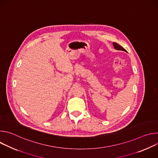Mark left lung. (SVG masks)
I'll return each instance as SVG.
<instances>
[{
    "instance_id": "obj_1",
    "label": "left lung",
    "mask_w": 158,
    "mask_h": 158,
    "mask_svg": "<svg viewBox=\"0 0 158 158\" xmlns=\"http://www.w3.org/2000/svg\"><path fill=\"white\" fill-rule=\"evenodd\" d=\"M112 44H113V46H114V49H116V50H119V51H125V52H126V49H124L122 46H121L120 45H119L118 44H117V43H116V42H113Z\"/></svg>"
}]
</instances>
